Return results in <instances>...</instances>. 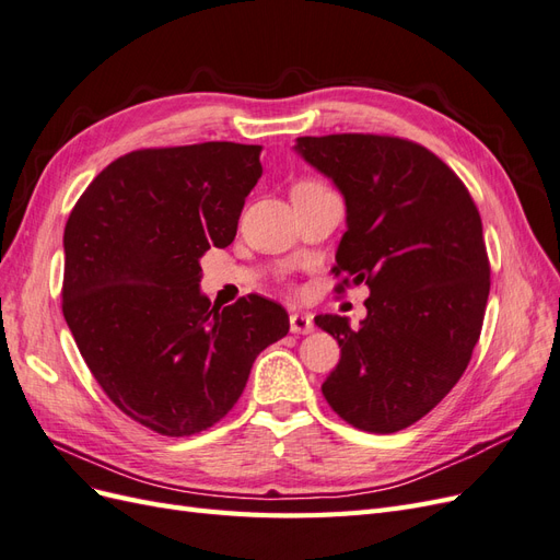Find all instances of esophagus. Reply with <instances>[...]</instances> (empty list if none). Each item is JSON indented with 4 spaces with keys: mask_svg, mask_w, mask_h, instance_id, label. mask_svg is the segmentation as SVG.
<instances>
[{
    "mask_svg": "<svg viewBox=\"0 0 560 560\" xmlns=\"http://www.w3.org/2000/svg\"><path fill=\"white\" fill-rule=\"evenodd\" d=\"M290 329H292V334H311L315 329V322L306 313H292L290 315Z\"/></svg>",
    "mask_w": 560,
    "mask_h": 560,
    "instance_id": "esophagus-1",
    "label": "esophagus"
}]
</instances>
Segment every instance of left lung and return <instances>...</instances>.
Listing matches in <instances>:
<instances>
[{
    "mask_svg": "<svg viewBox=\"0 0 560 560\" xmlns=\"http://www.w3.org/2000/svg\"><path fill=\"white\" fill-rule=\"evenodd\" d=\"M294 149L346 198L336 290L369 284L360 329L315 317L341 348L322 395L352 428L399 432L451 393L479 341L490 292L479 210L460 177L411 140L343 132Z\"/></svg>",
    "mask_w": 560,
    "mask_h": 560,
    "instance_id": "1",
    "label": "left lung"
}]
</instances>
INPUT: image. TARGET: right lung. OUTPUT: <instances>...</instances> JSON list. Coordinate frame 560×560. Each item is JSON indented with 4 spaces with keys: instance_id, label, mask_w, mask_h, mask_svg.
Here are the masks:
<instances>
[{
    "instance_id": "1",
    "label": "right lung",
    "mask_w": 560,
    "mask_h": 560,
    "mask_svg": "<svg viewBox=\"0 0 560 560\" xmlns=\"http://www.w3.org/2000/svg\"><path fill=\"white\" fill-rule=\"evenodd\" d=\"M259 154L235 142L130 151L67 219V327L105 395L159 434L191 436L222 420L257 354L290 331L284 308L264 296L219 311L200 292V257L233 243Z\"/></svg>"
}]
</instances>
